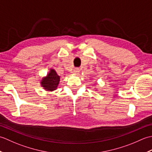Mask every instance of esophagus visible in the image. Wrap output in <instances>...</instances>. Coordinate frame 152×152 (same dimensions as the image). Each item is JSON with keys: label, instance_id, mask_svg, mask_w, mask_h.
I'll use <instances>...</instances> for the list:
<instances>
[{"label": "esophagus", "instance_id": "34e87169", "mask_svg": "<svg viewBox=\"0 0 152 152\" xmlns=\"http://www.w3.org/2000/svg\"><path fill=\"white\" fill-rule=\"evenodd\" d=\"M74 74H78V73L80 72V69L79 68H75V69H74Z\"/></svg>", "mask_w": 152, "mask_h": 152}]
</instances>
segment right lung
Listing matches in <instances>:
<instances>
[{
  "instance_id": "right-lung-1",
  "label": "right lung",
  "mask_w": 152,
  "mask_h": 152,
  "mask_svg": "<svg viewBox=\"0 0 152 152\" xmlns=\"http://www.w3.org/2000/svg\"><path fill=\"white\" fill-rule=\"evenodd\" d=\"M60 81V76L54 69H51L47 76L41 80V86L46 91H53L57 88Z\"/></svg>"
}]
</instances>
